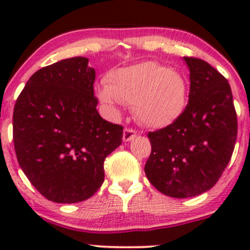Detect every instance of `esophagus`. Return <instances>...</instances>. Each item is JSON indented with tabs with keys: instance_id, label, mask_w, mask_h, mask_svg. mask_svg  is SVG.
Returning <instances> with one entry per match:
<instances>
[{
	"instance_id": "34e87169",
	"label": "esophagus",
	"mask_w": 250,
	"mask_h": 250,
	"mask_svg": "<svg viewBox=\"0 0 250 250\" xmlns=\"http://www.w3.org/2000/svg\"><path fill=\"white\" fill-rule=\"evenodd\" d=\"M137 135L138 133L134 129H132V128H125L123 130V141H130L132 139H134Z\"/></svg>"
}]
</instances>
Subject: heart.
<instances>
[{"mask_svg": "<svg viewBox=\"0 0 250 250\" xmlns=\"http://www.w3.org/2000/svg\"><path fill=\"white\" fill-rule=\"evenodd\" d=\"M100 102L115 106L133 104L135 117L144 125L163 128L175 122L188 103V83L181 74L155 62L111 71L100 88Z\"/></svg>", "mask_w": 250, "mask_h": 250, "instance_id": "b5f03b06", "label": "heart"}]
</instances>
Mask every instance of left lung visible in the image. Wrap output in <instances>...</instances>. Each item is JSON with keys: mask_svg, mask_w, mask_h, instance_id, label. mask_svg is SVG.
Masks as SVG:
<instances>
[{"mask_svg": "<svg viewBox=\"0 0 250 250\" xmlns=\"http://www.w3.org/2000/svg\"><path fill=\"white\" fill-rule=\"evenodd\" d=\"M190 70L188 104L180 117L148 132V181L163 195L188 198L210 190L232 156L237 115L228 80L202 59L184 57Z\"/></svg>", "mask_w": 250, "mask_h": 250, "instance_id": "1", "label": "left lung"}]
</instances>
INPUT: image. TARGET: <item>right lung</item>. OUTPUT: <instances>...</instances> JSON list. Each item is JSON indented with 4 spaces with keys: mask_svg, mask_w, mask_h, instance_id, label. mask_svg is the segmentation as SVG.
Returning <instances> with one entry per match:
<instances>
[{
    "mask_svg": "<svg viewBox=\"0 0 250 250\" xmlns=\"http://www.w3.org/2000/svg\"><path fill=\"white\" fill-rule=\"evenodd\" d=\"M88 59L74 57L35 72L18 97L13 143L22 172L47 200L77 203L104 183V161L123 127L100 117Z\"/></svg>",
    "mask_w": 250,
    "mask_h": 250,
    "instance_id": "right-lung-1",
    "label": "right lung"
}]
</instances>
